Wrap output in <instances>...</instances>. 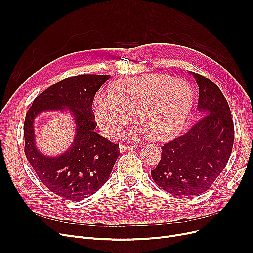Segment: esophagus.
Masks as SVG:
<instances>
[{
  "label": "esophagus",
  "instance_id": "esophagus-1",
  "mask_svg": "<svg viewBox=\"0 0 253 253\" xmlns=\"http://www.w3.org/2000/svg\"><path fill=\"white\" fill-rule=\"evenodd\" d=\"M136 148V145H127V144H120L119 145V150L121 153L123 152H127L129 150H133Z\"/></svg>",
  "mask_w": 253,
  "mask_h": 253
}]
</instances>
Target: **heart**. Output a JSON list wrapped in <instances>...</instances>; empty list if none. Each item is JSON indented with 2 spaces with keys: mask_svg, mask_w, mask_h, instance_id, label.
I'll return each instance as SVG.
<instances>
[{
  "mask_svg": "<svg viewBox=\"0 0 253 253\" xmlns=\"http://www.w3.org/2000/svg\"><path fill=\"white\" fill-rule=\"evenodd\" d=\"M193 100V88L188 81L149 74L119 80L112 87V94H97L93 100V113L99 128L110 137L120 135L134 112L139 121L138 134L165 141L181 130Z\"/></svg>",
  "mask_w": 253,
  "mask_h": 253,
  "instance_id": "obj_1",
  "label": "heart"
}]
</instances>
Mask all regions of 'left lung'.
Here are the masks:
<instances>
[{"label": "left lung", "mask_w": 253, "mask_h": 253, "mask_svg": "<svg viewBox=\"0 0 253 253\" xmlns=\"http://www.w3.org/2000/svg\"><path fill=\"white\" fill-rule=\"evenodd\" d=\"M199 87L202 118L187 133L165 143L161 160L152 170L154 181L178 196L200 195L227 165L234 144V123L227 99L208 78L191 73Z\"/></svg>", "instance_id": "left-lung-1"}]
</instances>
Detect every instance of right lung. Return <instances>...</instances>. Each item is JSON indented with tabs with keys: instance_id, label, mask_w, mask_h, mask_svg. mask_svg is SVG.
I'll use <instances>...</instances> for the list:
<instances>
[{
	"instance_id": "1",
	"label": "right lung",
	"mask_w": 253,
	"mask_h": 253,
	"mask_svg": "<svg viewBox=\"0 0 253 253\" xmlns=\"http://www.w3.org/2000/svg\"><path fill=\"white\" fill-rule=\"evenodd\" d=\"M109 75H79L50 86L37 96L25 115L24 153L45 187L65 200L80 201L96 193L109 179L119 143L94 131L92 102ZM69 108L77 125L71 149L58 157H46L34 145L33 120L41 111Z\"/></svg>"
}]
</instances>
